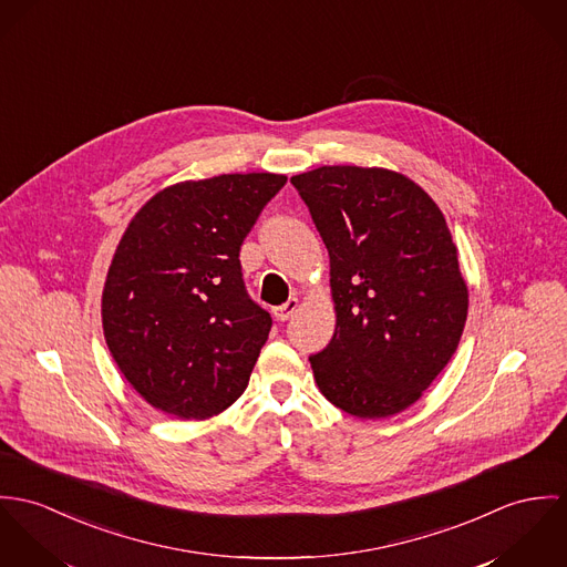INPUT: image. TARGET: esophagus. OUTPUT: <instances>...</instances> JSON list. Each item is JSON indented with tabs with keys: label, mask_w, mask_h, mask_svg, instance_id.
<instances>
[{
	"label": "esophagus",
	"mask_w": 567,
	"mask_h": 567,
	"mask_svg": "<svg viewBox=\"0 0 567 567\" xmlns=\"http://www.w3.org/2000/svg\"><path fill=\"white\" fill-rule=\"evenodd\" d=\"M298 311V300L293 298V300H287L285 305H280V307H276L274 309V317L276 319H280V321H287L291 315Z\"/></svg>",
	"instance_id": "34e87169"
}]
</instances>
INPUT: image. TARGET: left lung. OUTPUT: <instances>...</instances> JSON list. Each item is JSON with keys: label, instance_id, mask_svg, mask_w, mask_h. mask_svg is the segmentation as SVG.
Wrapping results in <instances>:
<instances>
[{"label": "left lung", "instance_id": "left-lung-1", "mask_svg": "<svg viewBox=\"0 0 567 567\" xmlns=\"http://www.w3.org/2000/svg\"><path fill=\"white\" fill-rule=\"evenodd\" d=\"M330 256L337 326L311 354L341 411L378 420L420 400L452 359L467 285L440 206L389 169L319 167L291 178Z\"/></svg>", "mask_w": 567, "mask_h": 567}]
</instances>
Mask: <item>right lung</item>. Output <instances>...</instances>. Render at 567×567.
I'll list each match as a JSON object with an SVG mask.
<instances>
[{
  "mask_svg": "<svg viewBox=\"0 0 567 567\" xmlns=\"http://www.w3.org/2000/svg\"><path fill=\"white\" fill-rule=\"evenodd\" d=\"M278 174H224L156 193L111 262L102 323L127 382L156 409L204 420L248 386L271 330L244 282V239L285 187Z\"/></svg>",
  "mask_w": 567,
  "mask_h": 567,
  "instance_id": "1",
  "label": "right lung"
}]
</instances>
